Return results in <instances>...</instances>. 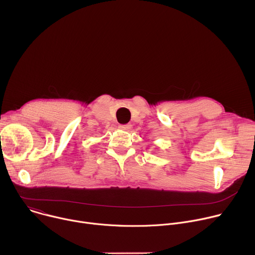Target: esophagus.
<instances>
[{
	"label": "esophagus",
	"instance_id": "34e87169",
	"mask_svg": "<svg viewBox=\"0 0 255 255\" xmlns=\"http://www.w3.org/2000/svg\"><path fill=\"white\" fill-rule=\"evenodd\" d=\"M119 128H120V129H122V130H125V131H127V130H129V129H131V128H132V125H131V124L120 125V126H119Z\"/></svg>",
	"mask_w": 255,
	"mask_h": 255
}]
</instances>
